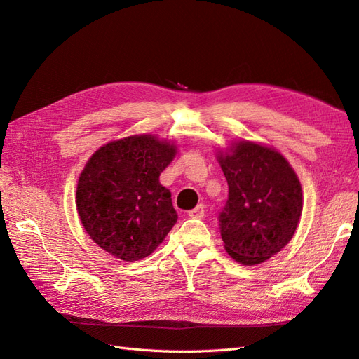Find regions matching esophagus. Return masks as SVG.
Segmentation results:
<instances>
[{"instance_id": "34e87169", "label": "esophagus", "mask_w": 359, "mask_h": 359, "mask_svg": "<svg viewBox=\"0 0 359 359\" xmlns=\"http://www.w3.org/2000/svg\"><path fill=\"white\" fill-rule=\"evenodd\" d=\"M203 215H205L203 205H198L196 208H193L191 211H189V217H191V219H203Z\"/></svg>"}]
</instances>
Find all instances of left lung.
Listing matches in <instances>:
<instances>
[{
  "label": "left lung",
  "mask_w": 359,
  "mask_h": 359,
  "mask_svg": "<svg viewBox=\"0 0 359 359\" xmlns=\"http://www.w3.org/2000/svg\"><path fill=\"white\" fill-rule=\"evenodd\" d=\"M217 158L229 186L219 215L226 252L243 265L262 264L297 231L302 212L299 180L276 149L248 140Z\"/></svg>",
  "instance_id": "8db88e82"
}]
</instances>
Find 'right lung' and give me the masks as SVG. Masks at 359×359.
I'll list each match as a JSON object with an SVG mask.
<instances>
[{
  "label": "right lung",
  "mask_w": 359,
  "mask_h": 359,
  "mask_svg": "<svg viewBox=\"0 0 359 359\" xmlns=\"http://www.w3.org/2000/svg\"><path fill=\"white\" fill-rule=\"evenodd\" d=\"M177 147L153 135L114 140L83 168L76 206L91 240L112 256L135 262L165 240L178 214L158 177Z\"/></svg>",
  "instance_id": "right-lung-1"
}]
</instances>
